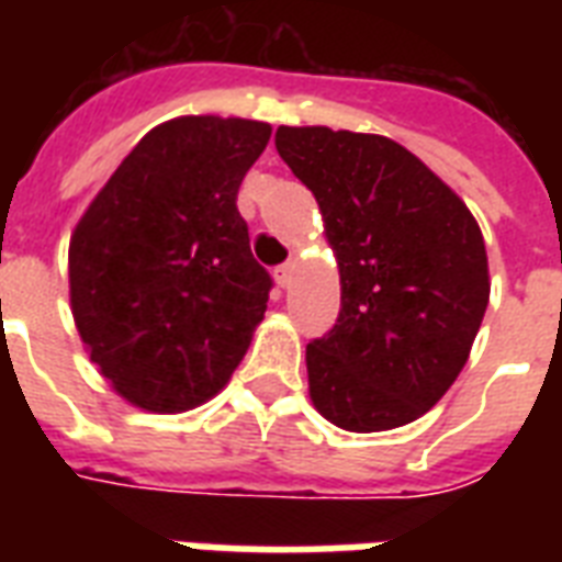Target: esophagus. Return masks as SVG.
Segmentation results:
<instances>
[{"label":"esophagus","instance_id":"esophagus-1","mask_svg":"<svg viewBox=\"0 0 562 562\" xmlns=\"http://www.w3.org/2000/svg\"><path fill=\"white\" fill-rule=\"evenodd\" d=\"M291 271H294V262H285L280 265L277 271H273V277H277V282H280L282 289H289V282H291Z\"/></svg>","mask_w":562,"mask_h":562}]
</instances>
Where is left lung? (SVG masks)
<instances>
[{"mask_svg":"<svg viewBox=\"0 0 562 562\" xmlns=\"http://www.w3.org/2000/svg\"><path fill=\"white\" fill-rule=\"evenodd\" d=\"M312 189L341 268V312L306 347L329 423L384 431L423 417L470 359L490 300L487 250L467 203L387 136L277 127Z\"/></svg>","mask_w":562,"mask_h":562,"instance_id":"left-lung-1","label":"left lung"}]
</instances>
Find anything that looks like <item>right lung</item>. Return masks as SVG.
I'll return each mask as SVG.
<instances>
[{
	"mask_svg": "<svg viewBox=\"0 0 562 562\" xmlns=\"http://www.w3.org/2000/svg\"><path fill=\"white\" fill-rule=\"evenodd\" d=\"M271 139L254 119L154 127L83 212L69 241L75 326L131 405L178 414L227 384L273 280L250 254L236 194Z\"/></svg>",
	"mask_w": 562,
	"mask_h": 562,
	"instance_id": "right-lung-1",
	"label": "right lung"
}]
</instances>
